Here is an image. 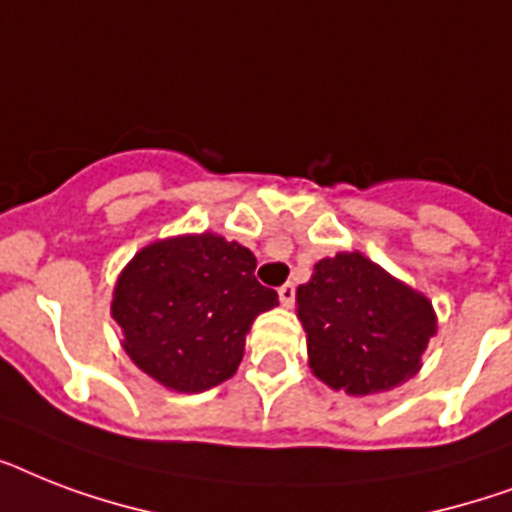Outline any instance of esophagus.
Here are the masks:
<instances>
[{
	"instance_id": "1",
	"label": "esophagus",
	"mask_w": 512,
	"mask_h": 512,
	"mask_svg": "<svg viewBox=\"0 0 512 512\" xmlns=\"http://www.w3.org/2000/svg\"><path fill=\"white\" fill-rule=\"evenodd\" d=\"M279 300L284 308H292V305H295V284H284V287H279Z\"/></svg>"
}]
</instances>
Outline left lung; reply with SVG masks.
I'll list each match as a JSON object with an SVG mask.
<instances>
[{
  "instance_id": "obj_1",
  "label": "left lung",
  "mask_w": 512,
  "mask_h": 512,
  "mask_svg": "<svg viewBox=\"0 0 512 512\" xmlns=\"http://www.w3.org/2000/svg\"><path fill=\"white\" fill-rule=\"evenodd\" d=\"M297 319L313 374L350 396L382 393L414 377L436 335L428 297L361 252L313 265L311 281L297 287Z\"/></svg>"
}]
</instances>
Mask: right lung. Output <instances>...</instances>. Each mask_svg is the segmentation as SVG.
Wrapping results in <instances>:
<instances>
[{"label":"right lung","instance_id":"right-lung-1","mask_svg":"<svg viewBox=\"0 0 512 512\" xmlns=\"http://www.w3.org/2000/svg\"><path fill=\"white\" fill-rule=\"evenodd\" d=\"M255 268L247 247L217 233L140 249L116 281L111 303L127 356L177 393H201L233 377L252 321L279 305Z\"/></svg>","mask_w":512,"mask_h":512}]
</instances>
